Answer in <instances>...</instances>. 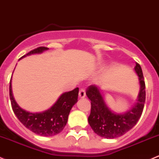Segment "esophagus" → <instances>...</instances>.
Returning <instances> with one entry per match:
<instances>
[{
  "label": "esophagus",
  "mask_w": 159,
  "mask_h": 159,
  "mask_svg": "<svg viewBox=\"0 0 159 159\" xmlns=\"http://www.w3.org/2000/svg\"><path fill=\"white\" fill-rule=\"evenodd\" d=\"M86 96V93H85L84 88H81L79 91V98H84Z\"/></svg>",
  "instance_id": "esophagus-1"
}]
</instances>
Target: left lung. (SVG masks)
I'll use <instances>...</instances> for the list:
<instances>
[{"label": "left lung", "mask_w": 159, "mask_h": 159, "mask_svg": "<svg viewBox=\"0 0 159 159\" xmlns=\"http://www.w3.org/2000/svg\"><path fill=\"white\" fill-rule=\"evenodd\" d=\"M135 71L140 84L138 101L133 109L123 114L113 113L107 107L98 87L90 85L87 88L86 94L91 104L88 123L98 136L106 139L118 138L131 129L139 120L146 101V84L141 66L137 62Z\"/></svg>", "instance_id": "left-lung-1"}]
</instances>
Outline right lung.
I'll use <instances>...</instances> for the list:
<instances>
[{"instance_id":"1","label":"right lung","mask_w":159,"mask_h":159,"mask_svg":"<svg viewBox=\"0 0 159 159\" xmlns=\"http://www.w3.org/2000/svg\"><path fill=\"white\" fill-rule=\"evenodd\" d=\"M49 48L40 46L32 50L23 57L35 53H41ZM22 57V58H23ZM10 99L13 113L23 126L33 133L42 136H52L61 133L66 126L71 108L78 101V88L64 93L49 110L43 113H30L18 106L13 97L11 79L10 81Z\"/></svg>"}]
</instances>
